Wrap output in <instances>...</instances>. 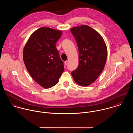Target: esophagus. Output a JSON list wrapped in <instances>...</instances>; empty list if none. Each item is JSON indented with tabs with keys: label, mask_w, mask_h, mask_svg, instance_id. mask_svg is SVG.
<instances>
[{
	"label": "esophagus",
	"mask_w": 133,
	"mask_h": 133,
	"mask_svg": "<svg viewBox=\"0 0 133 133\" xmlns=\"http://www.w3.org/2000/svg\"><path fill=\"white\" fill-rule=\"evenodd\" d=\"M64 64L66 65H67V64H68V61H65L64 62Z\"/></svg>",
	"instance_id": "obj_1"
}]
</instances>
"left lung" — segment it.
Listing matches in <instances>:
<instances>
[{"label": "left lung", "instance_id": "1", "mask_svg": "<svg viewBox=\"0 0 133 133\" xmlns=\"http://www.w3.org/2000/svg\"><path fill=\"white\" fill-rule=\"evenodd\" d=\"M79 50V65L71 72L74 80L81 86L93 83L103 71L107 58V48L102 36L87 25L70 29Z\"/></svg>", "mask_w": 133, "mask_h": 133}]
</instances>
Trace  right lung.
<instances>
[{
	"instance_id": "1",
	"label": "right lung",
	"mask_w": 133,
	"mask_h": 133,
	"mask_svg": "<svg viewBox=\"0 0 133 133\" xmlns=\"http://www.w3.org/2000/svg\"><path fill=\"white\" fill-rule=\"evenodd\" d=\"M62 31L42 27L29 37L23 52L27 71L38 84L49 88L57 84L64 71L56 44Z\"/></svg>"
}]
</instances>
